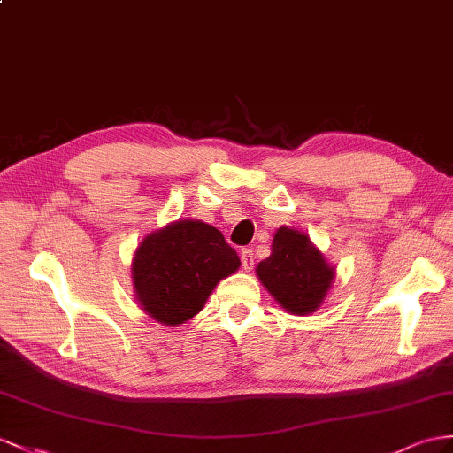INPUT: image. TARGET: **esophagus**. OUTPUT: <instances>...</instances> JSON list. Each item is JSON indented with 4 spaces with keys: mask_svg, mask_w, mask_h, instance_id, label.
<instances>
[{
    "mask_svg": "<svg viewBox=\"0 0 453 453\" xmlns=\"http://www.w3.org/2000/svg\"><path fill=\"white\" fill-rule=\"evenodd\" d=\"M241 264L245 272H250L254 268V250L252 249H242L241 250Z\"/></svg>",
    "mask_w": 453,
    "mask_h": 453,
    "instance_id": "esophagus-1",
    "label": "esophagus"
}]
</instances>
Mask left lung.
<instances>
[{
	"mask_svg": "<svg viewBox=\"0 0 453 453\" xmlns=\"http://www.w3.org/2000/svg\"><path fill=\"white\" fill-rule=\"evenodd\" d=\"M334 265L303 231L281 226L272 241V254L257 265V275L277 304L288 314L310 316L327 298Z\"/></svg>",
	"mask_w": 453,
	"mask_h": 453,
	"instance_id": "1",
	"label": "left lung"
}]
</instances>
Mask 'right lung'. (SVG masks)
Returning <instances> with one entry per match:
<instances>
[{"label":"right lung","mask_w":453,"mask_h":453,"mask_svg":"<svg viewBox=\"0 0 453 453\" xmlns=\"http://www.w3.org/2000/svg\"><path fill=\"white\" fill-rule=\"evenodd\" d=\"M241 260L224 235L201 219H178L150 231L134 250L132 283L147 316L178 327L204 308L216 285Z\"/></svg>","instance_id":"1"}]
</instances>
